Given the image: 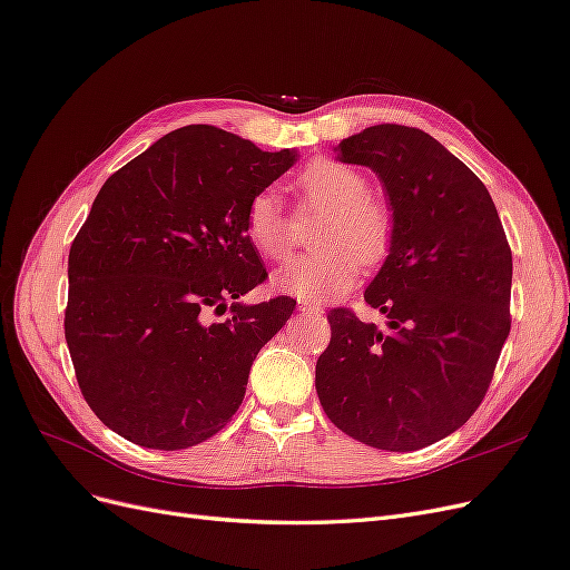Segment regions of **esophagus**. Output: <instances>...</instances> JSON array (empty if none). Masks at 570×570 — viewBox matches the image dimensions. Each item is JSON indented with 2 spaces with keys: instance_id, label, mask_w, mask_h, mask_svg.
<instances>
[{
  "instance_id": "34e87169",
  "label": "esophagus",
  "mask_w": 570,
  "mask_h": 570,
  "mask_svg": "<svg viewBox=\"0 0 570 570\" xmlns=\"http://www.w3.org/2000/svg\"><path fill=\"white\" fill-rule=\"evenodd\" d=\"M297 308H299L302 314H323V308L318 304H314V302H299Z\"/></svg>"
}]
</instances>
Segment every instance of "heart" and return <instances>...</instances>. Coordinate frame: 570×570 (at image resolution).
Segmentation results:
<instances>
[{"instance_id":"obj_1","label":"heart","mask_w":570,"mask_h":570,"mask_svg":"<svg viewBox=\"0 0 570 570\" xmlns=\"http://www.w3.org/2000/svg\"><path fill=\"white\" fill-rule=\"evenodd\" d=\"M299 193L304 204L327 216L314 233L318 249L275 273V287L308 302L340 297L356 283L361 264L377 266L390 254L392 212L368 195L364 174L337 161H316L304 168ZM245 237L268 262H283L292 254V220L275 189H264L249 199Z\"/></svg>"}]
</instances>
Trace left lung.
<instances>
[{
	"mask_svg": "<svg viewBox=\"0 0 570 570\" xmlns=\"http://www.w3.org/2000/svg\"><path fill=\"white\" fill-rule=\"evenodd\" d=\"M335 151L371 168L390 204L392 247L364 292L387 325L327 314L316 392L342 433L413 452L459 430L490 387L511 331V249L488 187L428 132L371 126Z\"/></svg>",
	"mask_w": 570,
	"mask_h": 570,
	"instance_id": "8db88e82",
	"label": "left lung"
}]
</instances>
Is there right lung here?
<instances>
[{
  "instance_id": "right-lung-1",
  "label": "right lung",
  "mask_w": 570,
  "mask_h": 570,
  "mask_svg": "<svg viewBox=\"0 0 570 570\" xmlns=\"http://www.w3.org/2000/svg\"><path fill=\"white\" fill-rule=\"evenodd\" d=\"M295 161L187 126L101 185L68 254L63 331L85 402L120 438L185 450L243 404L258 350L297 304L239 302L266 281L245 212Z\"/></svg>"
}]
</instances>
